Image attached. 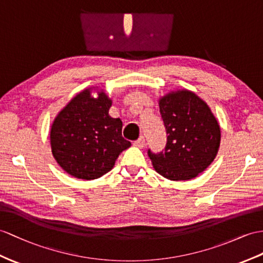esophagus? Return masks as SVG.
<instances>
[{"label": "esophagus", "mask_w": 263, "mask_h": 263, "mask_svg": "<svg viewBox=\"0 0 263 263\" xmlns=\"http://www.w3.org/2000/svg\"><path fill=\"white\" fill-rule=\"evenodd\" d=\"M145 145H146V140H145L144 136H140L137 140H135V142H134V146L139 147V148H144Z\"/></svg>", "instance_id": "esophagus-1"}]
</instances>
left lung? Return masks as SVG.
Returning <instances> with one entry per match:
<instances>
[{
	"instance_id": "8db88e82",
	"label": "left lung",
	"mask_w": 263,
	"mask_h": 263,
	"mask_svg": "<svg viewBox=\"0 0 263 263\" xmlns=\"http://www.w3.org/2000/svg\"><path fill=\"white\" fill-rule=\"evenodd\" d=\"M167 134L164 151L148 149L154 168L171 181H187L205 171L219 151L221 129L206 102L190 90L159 99Z\"/></svg>"
}]
</instances>
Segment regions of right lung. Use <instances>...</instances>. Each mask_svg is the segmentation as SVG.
<instances>
[{"mask_svg":"<svg viewBox=\"0 0 263 263\" xmlns=\"http://www.w3.org/2000/svg\"><path fill=\"white\" fill-rule=\"evenodd\" d=\"M81 91L55 117L50 132L51 149L68 174L95 180L109 172L119 154L130 147L121 135L123 123L109 116L111 99L104 91L91 97Z\"/></svg>","mask_w":263,"mask_h":263,"instance_id":"obj_1","label":"right lung"}]
</instances>
